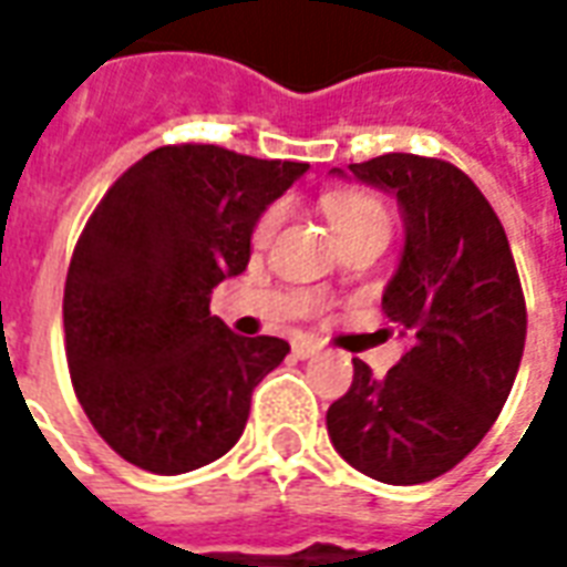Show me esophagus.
<instances>
[{"label":"esophagus","instance_id":"obj_1","mask_svg":"<svg viewBox=\"0 0 567 567\" xmlns=\"http://www.w3.org/2000/svg\"><path fill=\"white\" fill-rule=\"evenodd\" d=\"M291 352H295V358H312L321 352V343L319 340H309V337H300V340H295V346H291Z\"/></svg>","mask_w":567,"mask_h":567}]
</instances>
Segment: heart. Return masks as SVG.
<instances>
[{"label":"heart","instance_id":"heart-1","mask_svg":"<svg viewBox=\"0 0 567 567\" xmlns=\"http://www.w3.org/2000/svg\"><path fill=\"white\" fill-rule=\"evenodd\" d=\"M324 209H328V218H331L333 230H337L340 239H346L349 234H358V230H368V227L389 230V215L382 209L380 199L364 197V194H331L324 199ZM279 218H282L279 209L264 212L258 227H255V243H267Z\"/></svg>","mask_w":567,"mask_h":567}]
</instances>
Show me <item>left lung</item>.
<instances>
[{
  "label": "left lung",
  "instance_id": "1",
  "mask_svg": "<svg viewBox=\"0 0 567 567\" xmlns=\"http://www.w3.org/2000/svg\"><path fill=\"white\" fill-rule=\"evenodd\" d=\"M349 173L392 194L404 215L382 309L410 349L382 380L352 361L355 380L328 410V434L361 474L416 486L452 471L498 419L523 361V285L498 215L458 166L382 154Z\"/></svg>",
  "mask_w": 567,
  "mask_h": 567
}]
</instances>
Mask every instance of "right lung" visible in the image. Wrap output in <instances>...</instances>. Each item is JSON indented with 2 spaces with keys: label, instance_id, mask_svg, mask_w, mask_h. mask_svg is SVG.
Segmentation results:
<instances>
[{
  "label": "right lung",
  "instance_id": "right-lung-1",
  "mask_svg": "<svg viewBox=\"0 0 567 567\" xmlns=\"http://www.w3.org/2000/svg\"><path fill=\"white\" fill-rule=\"evenodd\" d=\"M307 169L163 145L93 209L63 291L66 361L91 425L130 464L187 474L239 440L288 343L230 331L212 288L246 270L258 218Z\"/></svg>",
  "mask_w": 567,
  "mask_h": 567
}]
</instances>
